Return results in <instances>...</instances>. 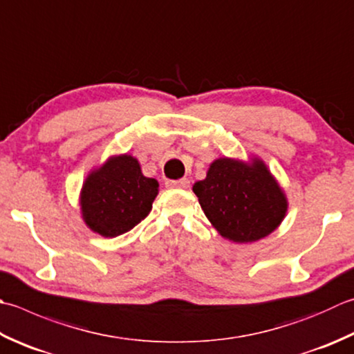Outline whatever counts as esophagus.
<instances>
[{
    "label": "esophagus",
    "instance_id": "esophagus-1",
    "mask_svg": "<svg viewBox=\"0 0 354 354\" xmlns=\"http://www.w3.org/2000/svg\"><path fill=\"white\" fill-rule=\"evenodd\" d=\"M189 184H190V181H189V179H185V178L178 179V181H167V183H165V185L170 187V189H187Z\"/></svg>",
    "mask_w": 354,
    "mask_h": 354
}]
</instances>
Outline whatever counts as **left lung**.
<instances>
[{
  "label": "left lung",
  "instance_id": "1",
  "mask_svg": "<svg viewBox=\"0 0 354 354\" xmlns=\"http://www.w3.org/2000/svg\"><path fill=\"white\" fill-rule=\"evenodd\" d=\"M193 192L221 236L238 244L268 236L288 209L286 193L259 158L248 162L227 156L214 159Z\"/></svg>",
  "mask_w": 354,
  "mask_h": 354
}]
</instances>
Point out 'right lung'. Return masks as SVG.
Returning a JSON list of instances; mask_svg holds the SVG:
<instances>
[{
	"instance_id": "add662e5",
	"label": "right lung",
	"mask_w": 354,
	"mask_h": 354,
	"mask_svg": "<svg viewBox=\"0 0 354 354\" xmlns=\"http://www.w3.org/2000/svg\"><path fill=\"white\" fill-rule=\"evenodd\" d=\"M156 179L142 175L131 155L110 156L88 173L80 193L81 214L90 230L116 238L147 216L158 195Z\"/></svg>"
}]
</instances>
